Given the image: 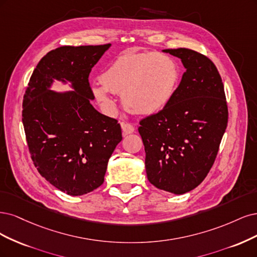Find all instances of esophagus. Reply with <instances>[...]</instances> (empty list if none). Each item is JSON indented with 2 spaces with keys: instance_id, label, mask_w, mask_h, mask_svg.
<instances>
[{
  "instance_id": "obj_1",
  "label": "esophagus",
  "mask_w": 257,
  "mask_h": 257,
  "mask_svg": "<svg viewBox=\"0 0 257 257\" xmlns=\"http://www.w3.org/2000/svg\"><path fill=\"white\" fill-rule=\"evenodd\" d=\"M121 126V130H122V136L125 137L127 135H130V134H134L135 132V127L131 125V123H128V122H121L120 123Z\"/></svg>"
}]
</instances>
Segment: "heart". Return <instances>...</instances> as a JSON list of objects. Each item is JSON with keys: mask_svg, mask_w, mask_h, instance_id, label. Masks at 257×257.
<instances>
[{"mask_svg": "<svg viewBox=\"0 0 257 257\" xmlns=\"http://www.w3.org/2000/svg\"><path fill=\"white\" fill-rule=\"evenodd\" d=\"M102 86H94L97 100L112 107L110 93L121 94L123 106L131 113L152 115L161 111L175 94L179 68L172 57L156 53H127L117 57L101 74Z\"/></svg>", "mask_w": 257, "mask_h": 257, "instance_id": "1", "label": "heart"}]
</instances>
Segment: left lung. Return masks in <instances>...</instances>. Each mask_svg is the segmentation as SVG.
<instances>
[{
  "label": "left lung",
  "instance_id": "8db88e82",
  "mask_svg": "<svg viewBox=\"0 0 257 257\" xmlns=\"http://www.w3.org/2000/svg\"><path fill=\"white\" fill-rule=\"evenodd\" d=\"M186 71L172 100L140 121L150 183L174 194L200 185L216 160L228 110L220 73L208 57L186 48L165 49Z\"/></svg>",
  "mask_w": 257,
  "mask_h": 257
}]
</instances>
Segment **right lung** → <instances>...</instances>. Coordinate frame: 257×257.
Segmentation results:
<instances>
[{
  "label": "right lung",
  "instance_id": "obj_1",
  "mask_svg": "<svg viewBox=\"0 0 257 257\" xmlns=\"http://www.w3.org/2000/svg\"><path fill=\"white\" fill-rule=\"evenodd\" d=\"M111 44L63 46L48 52L33 71L23 97L22 122L31 158L52 186L72 196L104 181L107 161L120 142L116 119L99 113L88 76ZM54 79L74 89L59 93Z\"/></svg>",
  "mask_w": 257,
  "mask_h": 257
}]
</instances>
